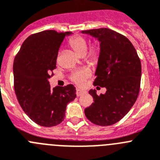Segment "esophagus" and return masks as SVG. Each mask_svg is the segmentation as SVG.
I'll return each mask as SVG.
<instances>
[{"instance_id":"esophagus-1","label":"esophagus","mask_w":160,"mask_h":160,"mask_svg":"<svg viewBox=\"0 0 160 160\" xmlns=\"http://www.w3.org/2000/svg\"><path fill=\"white\" fill-rule=\"evenodd\" d=\"M76 96H77V97H80V96H82L83 94L85 93V91H83V90H80V89H79V88H77V89H76Z\"/></svg>"}]
</instances>
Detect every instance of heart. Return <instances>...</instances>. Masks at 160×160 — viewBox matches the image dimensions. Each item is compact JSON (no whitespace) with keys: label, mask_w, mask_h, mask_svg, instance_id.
<instances>
[{"label":"heart","mask_w":160,"mask_h":160,"mask_svg":"<svg viewBox=\"0 0 160 160\" xmlns=\"http://www.w3.org/2000/svg\"><path fill=\"white\" fill-rule=\"evenodd\" d=\"M69 45L76 54L80 56H84L85 60L90 64H96L98 62L101 55V51L98 46L93 45L88 51V39L81 35H75L69 40ZM91 76V72L88 68H81L72 72L71 80L78 85H83Z\"/></svg>","instance_id":"obj_1"}]
</instances>
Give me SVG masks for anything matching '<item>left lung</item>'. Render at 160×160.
Returning a JSON list of instances; mask_svg holds the SVG:
<instances>
[{
  "label": "left lung",
  "instance_id": "8db88e82",
  "mask_svg": "<svg viewBox=\"0 0 160 160\" xmlns=\"http://www.w3.org/2000/svg\"><path fill=\"white\" fill-rule=\"evenodd\" d=\"M82 33L93 36L101 42L93 84L106 88L105 93L99 96L96 90H89L94 102L84 109V113L97 126L115 124L128 113L138 98L141 61L130 40L114 30L100 28Z\"/></svg>",
  "mask_w": 160,
  "mask_h": 160
}]
</instances>
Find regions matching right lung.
<instances>
[{"instance_id":"obj_1","label":"right lung","mask_w":160,"mask_h":160,"mask_svg":"<svg viewBox=\"0 0 160 160\" xmlns=\"http://www.w3.org/2000/svg\"><path fill=\"white\" fill-rule=\"evenodd\" d=\"M71 32L44 30L22 43L13 62L14 91L22 109L33 122L45 127L64 119L67 105L76 98L73 84L51 88L59 47Z\"/></svg>"}]
</instances>
